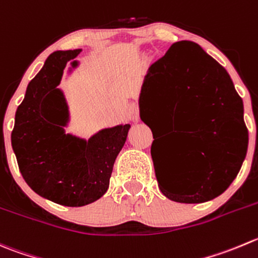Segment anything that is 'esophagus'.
<instances>
[{"label": "esophagus", "mask_w": 258, "mask_h": 258, "mask_svg": "<svg viewBox=\"0 0 258 258\" xmlns=\"http://www.w3.org/2000/svg\"><path fill=\"white\" fill-rule=\"evenodd\" d=\"M127 117L132 121H137L139 119V108L135 103H130L127 106Z\"/></svg>", "instance_id": "34e87169"}]
</instances>
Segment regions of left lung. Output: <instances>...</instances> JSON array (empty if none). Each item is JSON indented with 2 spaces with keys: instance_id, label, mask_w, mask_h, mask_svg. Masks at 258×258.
<instances>
[{
  "instance_id": "obj_1",
  "label": "left lung",
  "mask_w": 258,
  "mask_h": 258,
  "mask_svg": "<svg viewBox=\"0 0 258 258\" xmlns=\"http://www.w3.org/2000/svg\"><path fill=\"white\" fill-rule=\"evenodd\" d=\"M152 109L169 127L189 128V136L171 137L166 164L155 167L162 194L191 204L226 191L248 147L243 102L226 69L196 42H175L142 84L140 117L150 128Z\"/></svg>"
}]
</instances>
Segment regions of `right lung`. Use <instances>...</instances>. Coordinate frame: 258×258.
Masks as SVG:
<instances>
[{"label":"right lung","mask_w":258,"mask_h":258,"mask_svg":"<svg viewBox=\"0 0 258 258\" xmlns=\"http://www.w3.org/2000/svg\"><path fill=\"white\" fill-rule=\"evenodd\" d=\"M81 51L59 50L49 55L27 86L11 134L12 149L27 185L42 198L66 207H83L104 196L131 127L103 128L88 140L66 134L68 103L57 86L67 62ZM71 64L76 68L78 61ZM62 109L64 119L57 114Z\"/></svg>","instance_id":"right-lung-1"}]
</instances>
